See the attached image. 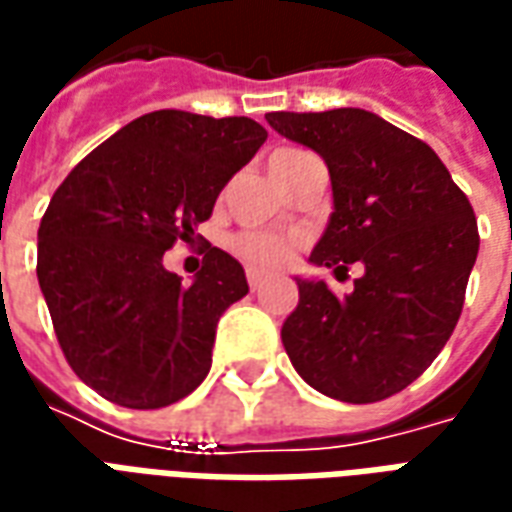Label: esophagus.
Masks as SVG:
<instances>
[{
    "instance_id": "esophagus-1",
    "label": "esophagus",
    "mask_w": 512,
    "mask_h": 512,
    "mask_svg": "<svg viewBox=\"0 0 512 512\" xmlns=\"http://www.w3.org/2000/svg\"><path fill=\"white\" fill-rule=\"evenodd\" d=\"M249 288L255 290V293H260V290L266 288V277H263V274H257V271H252V268H249Z\"/></svg>"
}]
</instances>
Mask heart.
Listing matches in <instances>:
<instances>
[{
  "instance_id": "heart-1",
  "label": "heart",
  "mask_w": 512,
  "mask_h": 512,
  "mask_svg": "<svg viewBox=\"0 0 512 512\" xmlns=\"http://www.w3.org/2000/svg\"><path fill=\"white\" fill-rule=\"evenodd\" d=\"M299 153L301 150H279L271 158V164H282L288 158H296ZM235 252L255 268H279L285 266L290 257H293L296 241L293 238H282V235L244 233L235 238Z\"/></svg>"
}]
</instances>
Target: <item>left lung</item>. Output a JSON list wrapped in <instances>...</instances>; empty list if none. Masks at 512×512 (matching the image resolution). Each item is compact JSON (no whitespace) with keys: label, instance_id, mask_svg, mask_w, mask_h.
Masks as SVG:
<instances>
[{"label":"left lung","instance_id":"left-lung-1","mask_svg":"<svg viewBox=\"0 0 512 512\" xmlns=\"http://www.w3.org/2000/svg\"><path fill=\"white\" fill-rule=\"evenodd\" d=\"M266 120L329 167L334 211L312 266H365L343 299L323 279L296 277L299 304L282 323V345L326 397L384 400L425 373L461 318L480 249L472 205L425 142L373 112L345 106Z\"/></svg>","mask_w":512,"mask_h":512}]
</instances>
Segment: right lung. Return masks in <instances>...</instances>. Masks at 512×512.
Segmentation results:
<instances>
[{"instance_id":"add662e5","label":"right lung","mask_w":512,"mask_h":512,"mask_svg":"<svg viewBox=\"0 0 512 512\" xmlns=\"http://www.w3.org/2000/svg\"><path fill=\"white\" fill-rule=\"evenodd\" d=\"M268 131L249 117L161 109L79 161L38 230V282L62 354L117 406L178 403L211 370L222 312L249 293L244 266L211 246L191 285L164 268Z\"/></svg>"}]
</instances>
